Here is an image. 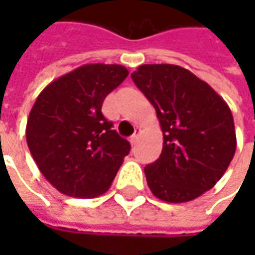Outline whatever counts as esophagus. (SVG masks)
<instances>
[{
	"label": "esophagus",
	"mask_w": 255,
	"mask_h": 255,
	"mask_svg": "<svg viewBox=\"0 0 255 255\" xmlns=\"http://www.w3.org/2000/svg\"><path fill=\"white\" fill-rule=\"evenodd\" d=\"M140 132H142V130H140V128H136V129H134V133L130 136V143H132V144H134V143L137 142Z\"/></svg>",
	"instance_id": "obj_1"
}]
</instances>
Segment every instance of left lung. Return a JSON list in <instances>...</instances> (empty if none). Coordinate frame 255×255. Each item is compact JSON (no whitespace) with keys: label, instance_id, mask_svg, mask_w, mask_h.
Returning <instances> with one entry per match:
<instances>
[{"label":"left lung","instance_id":"8db88e82","mask_svg":"<svg viewBox=\"0 0 255 255\" xmlns=\"http://www.w3.org/2000/svg\"><path fill=\"white\" fill-rule=\"evenodd\" d=\"M132 79L153 105L163 132L160 157L144 167L149 189L167 203L200 197L223 177L236 153L229 105L177 65H140Z\"/></svg>","mask_w":255,"mask_h":255}]
</instances>
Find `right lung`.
I'll return each mask as SVG.
<instances>
[{"instance_id": "add662e5", "label": "right lung", "mask_w": 255, "mask_h": 255, "mask_svg": "<svg viewBox=\"0 0 255 255\" xmlns=\"http://www.w3.org/2000/svg\"><path fill=\"white\" fill-rule=\"evenodd\" d=\"M129 75L122 65L88 64L52 81L26 122L35 163L55 189L91 199L109 190L130 143L105 119V98Z\"/></svg>"}]
</instances>
